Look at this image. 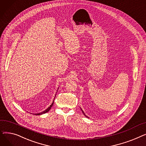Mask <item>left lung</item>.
I'll use <instances>...</instances> for the list:
<instances>
[{
	"label": "left lung",
	"mask_w": 146,
	"mask_h": 146,
	"mask_svg": "<svg viewBox=\"0 0 146 146\" xmlns=\"http://www.w3.org/2000/svg\"><path fill=\"white\" fill-rule=\"evenodd\" d=\"M81 110H82V109H81ZM82 112H83V114H84V115H85V116H86V117H87V118H88V116H86V115H85V113H84V112H83V110H82Z\"/></svg>",
	"instance_id": "8db88e82"
}]
</instances>
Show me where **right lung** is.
<instances>
[{
    "mask_svg": "<svg viewBox=\"0 0 146 146\" xmlns=\"http://www.w3.org/2000/svg\"><path fill=\"white\" fill-rule=\"evenodd\" d=\"M54 101H53V102H52V103L51 104V105L48 107V108L47 109V110H45V111H44L43 112H40V113H35V115H42V114H43V113H46V112H48L49 111H50V110L51 109V108L52 107V106L53 105V104H54Z\"/></svg>",
    "mask_w": 146,
    "mask_h": 146,
    "instance_id": "add662e5",
    "label": "right lung"
}]
</instances>
